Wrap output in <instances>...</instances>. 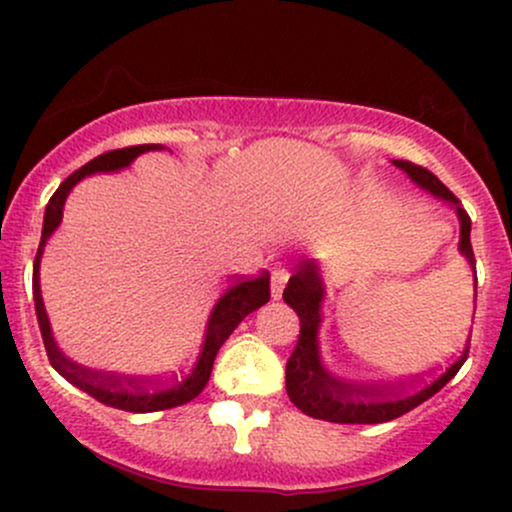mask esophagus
<instances>
[{"label":"esophagus","instance_id":"1","mask_svg":"<svg viewBox=\"0 0 512 512\" xmlns=\"http://www.w3.org/2000/svg\"><path fill=\"white\" fill-rule=\"evenodd\" d=\"M286 281H289V272H286V269H274L272 272V298L274 301H279V298L284 296Z\"/></svg>","mask_w":512,"mask_h":512}]
</instances>
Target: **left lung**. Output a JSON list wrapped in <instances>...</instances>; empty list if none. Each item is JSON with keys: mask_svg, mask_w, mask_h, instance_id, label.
<instances>
[{"mask_svg": "<svg viewBox=\"0 0 512 512\" xmlns=\"http://www.w3.org/2000/svg\"><path fill=\"white\" fill-rule=\"evenodd\" d=\"M392 163L399 170H404L411 182L455 207L457 221H460L457 250L472 264L474 252L472 240H469L472 221H469L467 211L460 207V199L452 195L431 170L414 166L409 161ZM284 301L301 317L298 344L286 361V392H289L291 402L313 419L334 421V424H383V421H392L436 395L440 387L455 378L457 370L467 361L469 337L464 339L455 358H450L433 378H428L416 390H387V385H373L354 378L351 370L334 354L330 332H327V284L320 262L305 260L293 272L284 289Z\"/></svg>", "mask_w": 512, "mask_h": 512, "instance_id": "obj_1", "label": "left lung"}]
</instances>
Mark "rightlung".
Segmentation results:
<instances>
[{"label": "right lung", "mask_w": 512, "mask_h": 512, "mask_svg": "<svg viewBox=\"0 0 512 512\" xmlns=\"http://www.w3.org/2000/svg\"><path fill=\"white\" fill-rule=\"evenodd\" d=\"M146 151H166V146L142 144V146H129V149L108 151V154H101L93 158V161H88L86 166H81L76 173L69 175V178L57 187V192L50 197L48 207H45L43 236H40V248H38V255H35V274H33L35 281L40 279V257H43L45 245H48L50 236L62 223L64 202H67L69 192H72L81 180L88 178V175L110 173V170H122L132 166V163L142 154H146ZM267 301H269L267 272L255 276V279H240V281H233V284H228L226 289L214 298L207 317H204L202 334H199L195 351L187 356V361L182 363L178 370H173V373L166 375V378H158L156 383H151V380L146 378H127V375L103 373V370H88L69 361V358L60 351V346H57L55 337H52L50 317L45 313L43 296H40V289H35V313H38V325H40V332H43V342H45V349H48L52 368H55L64 380H69L74 387L88 392V395L98 399V402L122 411H134V414L173 409V407H180V404L190 402V399H195L199 392L204 390V385H207L211 366H214V358L219 354L221 344L231 337V332L236 330L245 317L255 313V310Z\"/></svg>", "instance_id": "right-lung-1"}]
</instances>
